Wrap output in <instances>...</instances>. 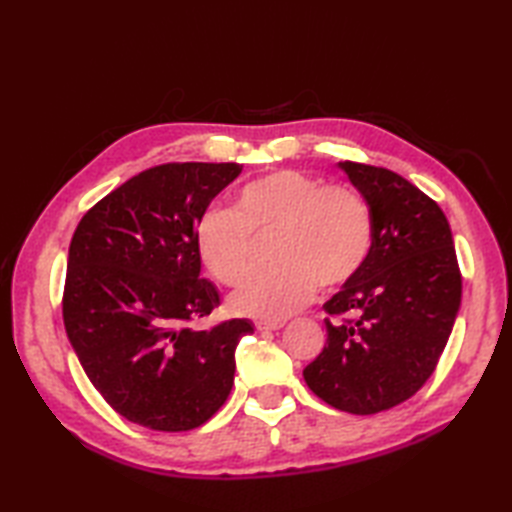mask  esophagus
Returning <instances> with one entry per match:
<instances>
[{"label":"esophagus","mask_w":512,"mask_h":512,"mask_svg":"<svg viewBox=\"0 0 512 512\" xmlns=\"http://www.w3.org/2000/svg\"><path fill=\"white\" fill-rule=\"evenodd\" d=\"M255 328L259 332H275V330L284 328V321H257Z\"/></svg>","instance_id":"34e87169"}]
</instances>
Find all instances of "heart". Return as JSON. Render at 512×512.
Instances as JSON below:
<instances>
[{"instance_id": "heart-1", "label": "heart", "mask_w": 512, "mask_h": 512, "mask_svg": "<svg viewBox=\"0 0 512 512\" xmlns=\"http://www.w3.org/2000/svg\"><path fill=\"white\" fill-rule=\"evenodd\" d=\"M275 235L279 264L250 277L228 308L237 317L281 321L323 292L361 273L374 246V217L361 193L308 173L279 169L246 182L233 211H204L195 224V253L217 284L237 286L253 264V239Z\"/></svg>"}]
</instances>
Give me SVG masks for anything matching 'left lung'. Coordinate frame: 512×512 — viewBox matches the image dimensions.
I'll list each match as a JSON object with an SVG mask.
<instances>
[{
    "mask_svg": "<svg viewBox=\"0 0 512 512\" xmlns=\"http://www.w3.org/2000/svg\"><path fill=\"white\" fill-rule=\"evenodd\" d=\"M367 200L374 246L365 268L323 303L328 343L303 369L330 407L369 416L427 383L462 299L451 228L440 206L398 173L345 160Z\"/></svg>",
    "mask_w": 512,
    "mask_h": 512,
    "instance_id": "left-lung-1",
    "label": "left lung"
}]
</instances>
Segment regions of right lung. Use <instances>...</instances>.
Here are the masks:
<instances>
[{
  "mask_svg": "<svg viewBox=\"0 0 512 512\" xmlns=\"http://www.w3.org/2000/svg\"><path fill=\"white\" fill-rule=\"evenodd\" d=\"M237 162H167L129 178L81 217L63 288L76 356L116 413L154 431H191L220 409L235 347L253 332L231 319L195 332L220 295L200 277L195 224Z\"/></svg>",
  "mask_w": 512,
  "mask_h": 512,
  "instance_id": "right-lung-1",
  "label": "right lung"
}]
</instances>
